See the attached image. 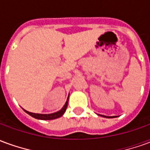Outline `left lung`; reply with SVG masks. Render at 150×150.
I'll list each match as a JSON object with an SVG mask.
<instances>
[{
	"instance_id": "obj_1",
	"label": "left lung",
	"mask_w": 150,
	"mask_h": 150,
	"mask_svg": "<svg viewBox=\"0 0 150 150\" xmlns=\"http://www.w3.org/2000/svg\"><path fill=\"white\" fill-rule=\"evenodd\" d=\"M100 116H104V117H108V118H112V117H115V116H103V115H100Z\"/></svg>"
}]
</instances>
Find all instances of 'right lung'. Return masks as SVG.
I'll return each mask as SVG.
<instances>
[{
  "mask_svg": "<svg viewBox=\"0 0 150 150\" xmlns=\"http://www.w3.org/2000/svg\"><path fill=\"white\" fill-rule=\"evenodd\" d=\"M69 98V96H68ZM68 98H67V100L66 102L65 105L63 106L62 109L57 112L52 113V114H38V113H33V112H30L28 111L24 110L26 113H28L29 115H30L31 116H33L34 118L36 119H39V120H54V119H57L59 118L60 116H62L64 112H66V109L67 108V104H68Z\"/></svg>",
  "mask_w": 150,
  "mask_h": 150,
  "instance_id": "obj_1",
  "label": "right lung"
}]
</instances>
